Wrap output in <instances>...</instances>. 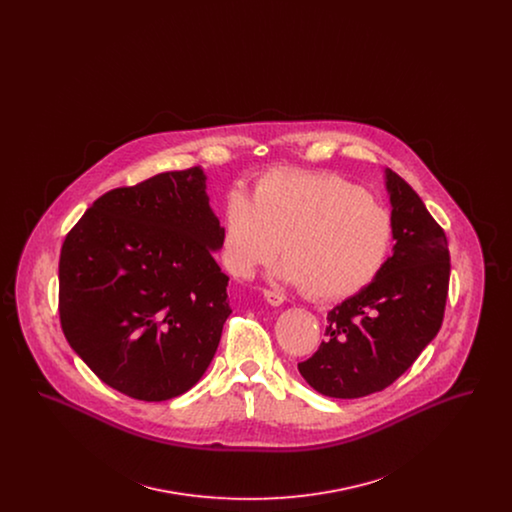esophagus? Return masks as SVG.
Segmentation results:
<instances>
[{
	"instance_id": "esophagus-1",
	"label": "esophagus",
	"mask_w": 512,
	"mask_h": 512,
	"mask_svg": "<svg viewBox=\"0 0 512 512\" xmlns=\"http://www.w3.org/2000/svg\"><path fill=\"white\" fill-rule=\"evenodd\" d=\"M263 295H265V301H267L268 305H272V307H280V305L284 303V295H282V293L265 290Z\"/></svg>"
}]
</instances>
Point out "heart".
<instances>
[{
	"label": "heart",
	"mask_w": 512,
	"mask_h": 512,
	"mask_svg": "<svg viewBox=\"0 0 512 512\" xmlns=\"http://www.w3.org/2000/svg\"><path fill=\"white\" fill-rule=\"evenodd\" d=\"M393 242L390 211L363 188L326 172L272 171L253 190L226 197L222 255L249 278L282 247L276 276L320 301L361 292L386 265Z\"/></svg>",
	"instance_id": "obj_1"
}]
</instances>
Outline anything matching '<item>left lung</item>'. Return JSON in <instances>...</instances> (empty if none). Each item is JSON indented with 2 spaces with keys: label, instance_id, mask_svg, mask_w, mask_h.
I'll return each mask as SVG.
<instances>
[{
  "label": "left lung",
  "instance_id": "1",
  "mask_svg": "<svg viewBox=\"0 0 512 512\" xmlns=\"http://www.w3.org/2000/svg\"><path fill=\"white\" fill-rule=\"evenodd\" d=\"M393 253L361 292L328 313L326 340L299 363L305 382L326 397L357 399L393 384L438 336L449 288V249L422 199L384 171Z\"/></svg>",
  "mask_w": 512,
  "mask_h": 512
}]
</instances>
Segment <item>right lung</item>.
Listing matches in <instances>:
<instances>
[{"label": "right lung", "instance_id": "obj_1", "mask_svg": "<svg viewBox=\"0 0 512 512\" xmlns=\"http://www.w3.org/2000/svg\"><path fill=\"white\" fill-rule=\"evenodd\" d=\"M220 249L201 167L101 195L59 259V315L74 353L140 401L192 390L232 313Z\"/></svg>", "mask_w": 512, "mask_h": 512}]
</instances>
